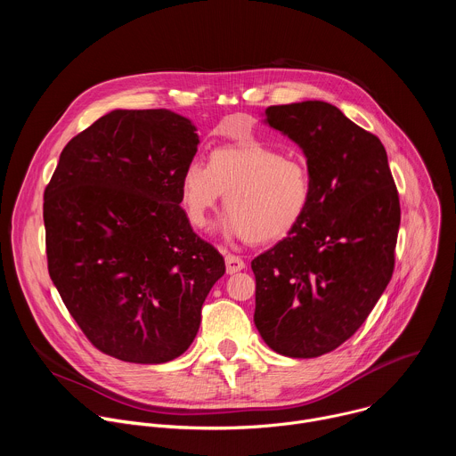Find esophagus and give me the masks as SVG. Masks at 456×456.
Listing matches in <instances>:
<instances>
[{
    "instance_id": "obj_1",
    "label": "esophagus",
    "mask_w": 456,
    "mask_h": 456,
    "mask_svg": "<svg viewBox=\"0 0 456 456\" xmlns=\"http://www.w3.org/2000/svg\"><path fill=\"white\" fill-rule=\"evenodd\" d=\"M225 269H227V274H234V273L243 271V269H245L243 259H241L240 256L227 254V256H225Z\"/></svg>"
}]
</instances>
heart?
Instances as JSON below:
<instances>
[{"label":"heart","mask_w":456,"mask_h":456,"mask_svg":"<svg viewBox=\"0 0 456 456\" xmlns=\"http://www.w3.org/2000/svg\"><path fill=\"white\" fill-rule=\"evenodd\" d=\"M224 192L222 231L250 243H273L306 216L314 182L308 166L259 142L216 148L208 166L192 160L180 178V202L189 224L204 229Z\"/></svg>","instance_id":"b5f03b06"}]
</instances>
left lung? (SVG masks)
Returning <instances> with one entry per match:
<instances>
[{
  "mask_svg": "<svg viewBox=\"0 0 456 456\" xmlns=\"http://www.w3.org/2000/svg\"><path fill=\"white\" fill-rule=\"evenodd\" d=\"M305 153L314 182L303 222L252 259L254 324L274 352L310 359L350 339L392 280L399 192L382 142L322 101L265 110Z\"/></svg>",
  "mask_w": 456,
  "mask_h": 456,
  "instance_id": "obj_1",
  "label": "left lung"
}]
</instances>
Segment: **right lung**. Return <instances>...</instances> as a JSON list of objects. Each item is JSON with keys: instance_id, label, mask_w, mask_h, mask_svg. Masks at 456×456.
Here are the masks:
<instances>
[{"instance_id": "right-lung-1", "label": "right lung", "mask_w": 456, "mask_h": 456, "mask_svg": "<svg viewBox=\"0 0 456 456\" xmlns=\"http://www.w3.org/2000/svg\"><path fill=\"white\" fill-rule=\"evenodd\" d=\"M199 142L192 122L169 110H113L64 146L45 189L50 278L106 355L137 364L182 355L225 273L180 208Z\"/></svg>"}]
</instances>
